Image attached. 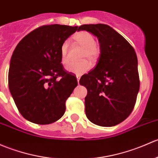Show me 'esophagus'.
I'll use <instances>...</instances> for the list:
<instances>
[{"label":"esophagus","mask_w":158,"mask_h":158,"mask_svg":"<svg viewBox=\"0 0 158 158\" xmlns=\"http://www.w3.org/2000/svg\"><path fill=\"white\" fill-rule=\"evenodd\" d=\"M76 79H77V82H78V83H79V79H80V76H76Z\"/></svg>","instance_id":"esophagus-1"}]
</instances>
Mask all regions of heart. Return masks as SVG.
Returning <instances> with one entry per match:
<instances>
[{
    "label": "heart",
    "instance_id": "b5f03b06",
    "mask_svg": "<svg viewBox=\"0 0 158 158\" xmlns=\"http://www.w3.org/2000/svg\"><path fill=\"white\" fill-rule=\"evenodd\" d=\"M76 40L80 46L84 48L82 54V60H89L94 61L98 59L101 54V48L95 42L94 37L91 33L82 31L76 35ZM70 41L66 39L64 41L60 48V59L63 64H66L69 60V50ZM66 70L69 73L80 76L84 74L90 69V64L87 60L81 61L79 63H70L66 67Z\"/></svg>",
    "mask_w": 158,
    "mask_h": 158
}]
</instances>
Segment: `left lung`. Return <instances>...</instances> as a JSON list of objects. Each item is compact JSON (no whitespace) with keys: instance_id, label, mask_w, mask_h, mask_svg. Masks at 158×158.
Masks as SVG:
<instances>
[{"instance_id":"obj_1","label":"left lung","mask_w":158,"mask_h":158,"mask_svg":"<svg viewBox=\"0 0 158 158\" xmlns=\"http://www.w3.org/2000/svg\"><path fill=\"white\" fill-rule=\"evenodd\" d=\"M80 30L97 36L101 48L94 69L79 80L88 91L85 114L94 124L114 127L125 120L135 106L140 85L135 51L107 25H82Z\"/></svg>"}]
</instances>
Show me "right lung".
Listing matches in <instances>:
<instances>
[{
  "instance_id": "add662e5",
  "label": "right lung",
  "mask_w": 158,
  "mask_h": 158,
  "mask_svg": "<svg viewBox=\"0 0 158 158\" xmlns=\"http://www.w3.org/2000/svg\"><path fill=\"white\" fill-rule=\"evenodd\" d=\"M78 26L48 25L25 36L13 53L8 85L15 104L25 119L50 124L63 117L66 101L77 79L64 69L60 48Z\"/></svg>"
}]
</instances>
